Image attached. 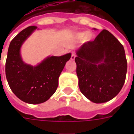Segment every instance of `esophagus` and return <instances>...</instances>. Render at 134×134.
Instances as JSON below:
<instances>
[{
    "instance_id": "34e87169",
    "label": "esophagus",
    "mask_w": 134,
    "mask_h": 134,
    "mask_svg": "<svg viewBox=\"0 0 134 134\" xmlns=\"http://www.w3.org/2000/svg\"><path fill=\"white\" fill-rule=\"evenodd\" d=\"M76 58V55L74 53H71V60H74Z\"/></svg>"
}]
</instances>
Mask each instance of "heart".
Listing matches in <instances>:
<instances>
[{
	"label": "heart",
	"instance_id": "obj_1",
	"mask_svg": "<svg viewBox=\"0 0 134 134\" xmlns=\"http://www.w3.org/2000/svg\"><path fill=\"white\" fill-rule=\"evenodd\" d=\"M76 37L79 40L83 39L84 42H88L94 38V34L91 32H79L76 33Z\"/></svg>",
	"mask_w": 134,
	"mask_h": 134
}]
</instances>
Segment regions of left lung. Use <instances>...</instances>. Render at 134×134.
I'll return each mask as SVG.
<instances>
[{
  "mask_svg": "<svg viewBox=\"0 0 134 134\" xmlns=\"http://www.w3.org/2000/svg\"><path fill=\"white\" fill-rule=\"evenodd\" d=\"M76 54L81 93L96 104L113 99L122 88L127 71L121 43L109 31L103 30L94 40L82 45Z\"/></svg>",
  "mask_w": 134,
  "mask_h": 134,
  "instance_id": "left-lung-1",
  "label": "left lung"
}]
</instances>
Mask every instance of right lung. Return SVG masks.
I'll return each mask as SVG.
<instances>
[{
    "label": "right lung",
    "mask_w": 134,
    "mask_h": 134,
    "mask_svg": "<svg viewBox=\"0 0 134 134\" xmlns=\"http://www.w3.org/2000/svg\"><path fill=\"white\" fill-rule=\"evenodd\" d=\"M37 28L29 26L11 41L5 63V74L12 91L19 99L31 104L45 102L55 93L59 76L71 55L69 53L48 56L36 66L24 63L21 48Z\"/></svg>",
    "instance_id": "add662e5"
}]
</instances>
